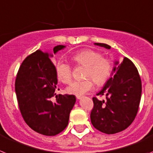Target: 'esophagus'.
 Wrapping results in <instances>:
<instances>
[{"label": "esophagus", "instance_id": "1", "mask_svg": "<svg viewBox=\"0 0 153 153\" xmlns=\"http://www.w3.org/2000/svg\"><path fill=\"white\" fill-rule=\"evenodd\" d=\"M76 98L78 99H81L82 98V95H76Z\"/></svg>", "mask_w": 153, "mask_h": 153}]
</instances>
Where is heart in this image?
I'll return each instance as SVG.
<instances>
[{
    "label": "heart",
    "instance_id": "obj_1",
    "mask_svg": "<svg viewBox=\"0 0 153 153\" xmlns=\"http://www.w3.org/2000/svg\"><path fill=\"white\" fill-rule=\"evenodd\" d=\"M77 66L85 67L84 78L82 81H74L67 88L68 92L82 95L93 89L95 82L99 86L104 85L113 74L114 64L111 58L103 57L100 51L85 48L77 51L71 57ZM57 78L64 84H68L72 78V68L65 61L60 60L55 65Z\"/></svg>",
    "mask_w": 153,
    "mask_h": 153
}]
</instances>
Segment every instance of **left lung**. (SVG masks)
<instances>
[{
	"mask_svg": "<svg viewBox=\"0 0 153 153\" xmlns=\"http://www.w3.org/2000/svg\"><path fill=\"white\" fill-rule=\"evenodd\" d=\"M95 45L111 48L106 44ZM114 72L103 89L97 94L100 97L105 95L106 100L93 97L94 106L90 115L93 126L105 134L122 132L132 124L137 115L142 94L140 76L130 59L124 58L114 68Z\"/></svg>",
	"mask_w": 153,
	"mask_h": 153,
	"instance_id": "obj_1",
	"label": "left lung"
}]
</instances>
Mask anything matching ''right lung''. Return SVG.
Returning a JSON list of instances; mask_svg holds the SVG:
<instances>
[{"mask_svg":"<svg viewBox=\"0 0 153 153\" xmlns=\"http://www.w3.org/2000/svg\"><path fill=\"white\" fill-rule=\"evenodd\" d=\"M64 48L54 47V54ZM50 56L37 50L25 58L16 77L15 92L20 111L27 126L42 135L53 136L67 127L76 99L68 94L56 95L58 78ZM54 95L56 101L54 102L51 99Z\"/></svg>","mask_w":153,"mask_h":153,"instance_id":"1","label":"right lung"}]
</instances>
